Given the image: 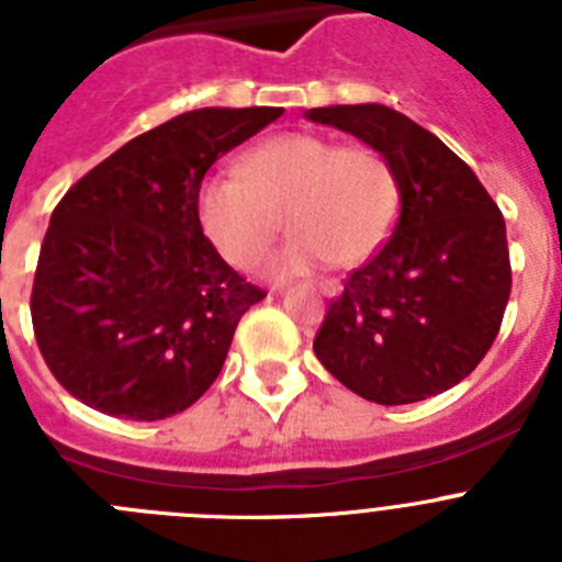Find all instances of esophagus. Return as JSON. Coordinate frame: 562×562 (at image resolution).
I'll use <instances>...</instances> for the list:
<instances>
[{
    "mask_svg": "<svg viewBox=\"0 0 562 562\" xmlns=\"http://www.w3.org/2000/svg\"><path fill=\"white\" fill-rule=\"evenodd\" d=\"M317 286H321V292H324L326 297H335L337 292H340V284H337V281H321Z\"/></svg>",
    "mask_w": 562,
    "mask_h": 562,
    "instance_id": "1",
    "label": "esophagus"
}]
</instances>
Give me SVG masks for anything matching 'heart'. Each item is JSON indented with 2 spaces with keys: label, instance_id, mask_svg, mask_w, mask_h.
Segmentation results:
<instances>
[{
  "label": "heart",
  "instance_id": "b5f03b06",
  "mask_svg": "<svg viewBox=\"0 0 562 562\" xmlns=\"http://www.w3.org/2000/svg\"><path fill=\"white\" fill-rule=\"evenodd\" d=\"M241 177L207 173L196 188V222L213 250L252 270L281 231L295 238L278 256L284 276L317 265H360L380 250L400 213L394 168L369 146H337L324 134L286 132L245 154Z\"/></svg>",
  "mask_w": 562,
  "mask_h": 562
}]
</instances>
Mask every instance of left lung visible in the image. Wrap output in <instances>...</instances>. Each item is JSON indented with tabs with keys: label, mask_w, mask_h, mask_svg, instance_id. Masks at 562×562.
Listing matches in <instances>:
<instances>
[{
	"label": "left lung",
	"mask_w": 562,
	"mask_h": 562,
	"mask_svg": "<svg viewBox=\"0 0 562 562\" xmlns=\"http://www.w3.org/2000/svg\"><path fill=\"white\" fill-rule=\"evenodd\" d=\"M306 117L369 143L400 182L394 231L329 301L317 360L376 405L453 389L490 351L513 290L498 205L473 168L396 109L357 103Z\"/></svg>",
	"instance_id": "left-lung-1"
}]
</instances>
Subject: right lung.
Instances as JSON below:
<instances>
[{
    "label": "right lung",
    "instance_id": "1",
    "mask_svg": "<svg viewBox=\"0 0 562 562\" xmlns=\"http://www.w3.org/2000/svg\"><path fill=\"white\" fill-rule=\"evenodd\" d=\"M284 114L193 109L128 140L64 193L44 233L30 315L47 369L89 408L182 414L267 295L202 233L196 188L222 154Z\"/></svg>",
    "mask_w": 562,
    "mask_h": 562
}]
</instances>
